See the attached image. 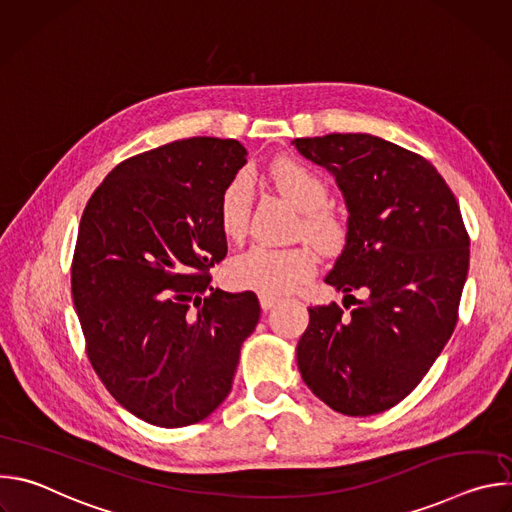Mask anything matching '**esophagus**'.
I'll use <instances>...</instances> for the list:
<instances>
[{
    "label": "esophagus",
    "mask_w": 512,
    "mask_h": 512,
    "mask_svg": "<svg viewBox=\"0 0 512 512\" xmlns=\"http://www.w3.org/2000/svg\"><path fill=\"white\" fill-rule=\"evenodd\" d=\"M277 302H279V298L273 296V294H259V304H261V308H263L265 312L271 310Z\"/></svg>",
    "instance_id": "34e87169"
}]
</instances>
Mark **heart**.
Wrapping results in <instances>:
<instances>
[{"mask_svg":"<svg viewBox=\"0 0 512 512\" xmlns=\"http://www.w3.org/2000/svg\"><path fill=\"white\" fill-rule=\"evenodd\" d=\"M271 184L300 210L294 233L308 239L318 251L334 253L344 245L346 227L336 208L326 202V182L308 166L277 158L269 164ZM251 182L247 176H235L223 190L216 206L221 233L229 241H239L249 223ZM316 269V257L306 243L294 247L255 245L229 263V279L237 287L255 289L259 294H281L308 279Z\"/></svg>","mask_w":512,"mask_h":512,"instance_id":"heart-1","label":"heart"}]
</instances>
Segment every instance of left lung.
<instances>
[{
	"label": "left lung",
	"mask_w": 512,
	"mask_h": 512,
	"mask_svg": "<svg viewBox=\"0 0 512 512\" xmlns=\"http://www.w3.org/2000/svg\"><path fill=\"white\" fill-rule=\"evenodd\" d=\"M291 143L344 194L346 245L326 283L344 291L346 310V298L354 304L308 310L298 367L334 411L375 415L403 401L450 340L470 237L450 186L419 154L369 133Z\"/></svg>",
	"instance_id": "1"
}]
</instances>
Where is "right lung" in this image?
I'll return each instance as SVG.
<instances>
[{"instance_id":"add662e5","label":"right lung","mask_w":512,"mask_h":512,"mask_svg":"<svg viewBox=\"0 0 512 512\" xmlns=\"http://www.w3.org/2000/svg\"><path fill=\"white\" fill-rule=\"evenodd\" d=\"M247 164L237 139L190 137L115 166L93 192L72 257V300L95 373L135 417L202 421L233 387L261 308L210 285L227 255L218 198Z\"/></svg>"}]
</instances>
